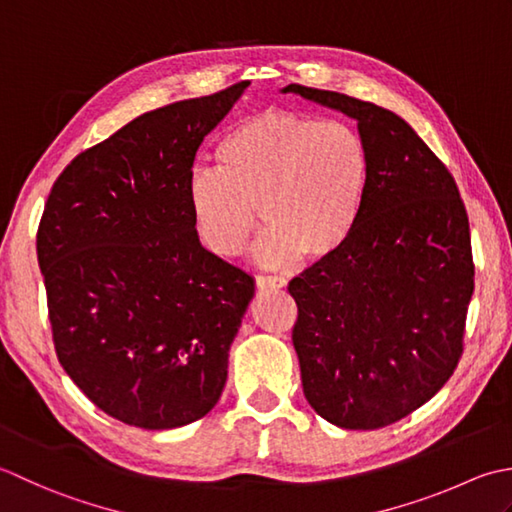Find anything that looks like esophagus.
Here are the masks:
<instances>
[{
	"mask_svg": "<svg viewBox=\"0 0 512 512\" xmlns=\"http://www.w3.org/2000/svg\"><path fill=\"white\" fill-rule=\"evenodd\" d=\"M258 289H283L287 287V280L283 276H256Z\"/></svg>",
	"mask_w": 512,
	"mask_h": 512,
	"instance_id": "esophagus-1",
	"label": "esophagus"
}]
</instances>
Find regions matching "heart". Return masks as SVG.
<instances>
[{
    "instance_id": "heart-1",
    "label": "heart",
    "mask_w": 512,
    "mask_h": 512,
    "mask_svg": "<svg viewBox=\"0 0 512 512\" xmlns=\"http://www.w3.org/2000/svg\"><path fill=\"white\" fill-rule=\"evenodd\" d=\"M218 172L187 183L194 236L218 258L243 254L258 232L260 263L289 267L305 254L340 252L356 227L367 192V150L340 119L263 112L234 125L214 150Z\"/></svg>"
}]
</instances>
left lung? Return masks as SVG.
<instances>
[{
    "label": "left lung",
    "mask_w": 512,
    "mask_h": 512,
    "mask_svg": "<svg viewBox=\"0 0 512 512\" xmlns=\"http://www.w3.org/2000/svg\"><path fill=\"white\" fill-rule=\"evenodd\" d=\"M358 121L367 192L349 241L289 283L302 391L340 429L402 420L451 378L475 289L460 190L400 114L340 92L283 88Z\"/></svg>",
    "instance_id": "obj_1"
}]
</instances>
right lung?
Instances as JSON below:
<instances>
[{"instance_id": "obj_1", "label": "right lung", "mask_w": 512, "mask_h": 512, "mask_svg": "<svg viewBox=\"0 0 512 512\" xmlns=\"http://www.w3.org/2000/svg\"><path fill=\"white\" fill-rule=\"evenodd\" d=\"M247 86L123 125L70 161L41 216L61 367L103 413L139 429H179L214 409L254 298V278L203 249L187 212L198 145Z\"/></svg>"}]
</instances>
